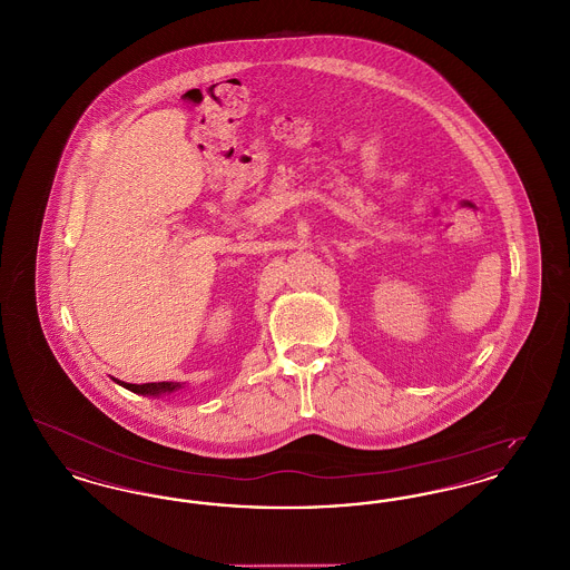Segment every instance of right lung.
Wrapping results in <instances>:
<instances>
[{
  "mask_svg": "<svg viewBox=\"0 0 570 570\" xmlns=\"http://www.w3.org/2000/svg\"><path fill=\"white\" fill-rule=\"evenodd\" d=\"M117 384H121L124 389L138 393V395H168V393H175L181 389L179 382H145V384H130V382H121V380H115Z\"/></svg>",
  "mask_w": 570,
  "mask_h": 570,
  "instance_id": "add662e5",
  "label": "right lung"
}]
</instances>
